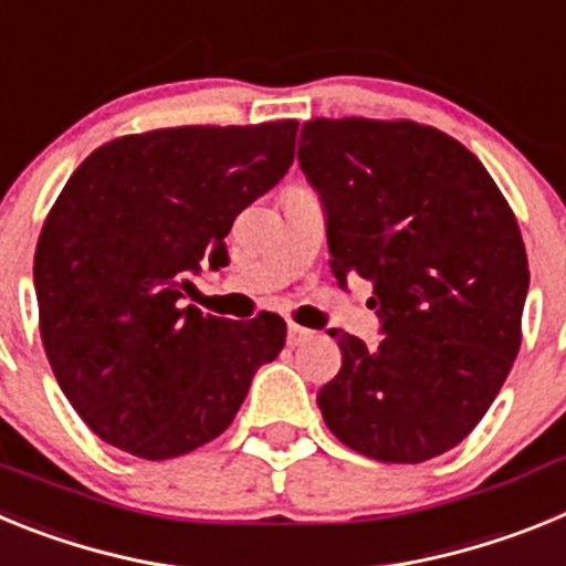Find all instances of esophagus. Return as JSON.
<instances>
[{"label":"esophagus","instance_id":"1","mask_svg":"<svg viewBox=\"0 0 566 566\" xmlns=\"http://www.w3.org/2000/svg\"><path fill=\"white\" fill-rule=\"evenodd\" d=\"M317 337V332H312V328H303L297 326V323H289V332H286V339L292 348H297V345H306L308 339Z\"/></svg>","mask_w":566,"mask_h":566}]
</instances>
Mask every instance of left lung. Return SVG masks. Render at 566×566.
Returning <instances> with one entry per match:
<instances>
[{"label":"left lung","instance_id":"obj_1","mask_svg":"<svg viewBox=\"0 0 566 566\" xmlns=\"http://www.w3.org/2000/svg\"><path fill=\"white\" fill-rule=\"evenodd\" d=\"M300 169L326 207L339 286L371 280L382 339L332 328L339 374L317 394L363 457L417 464L484 417L522 345L530 269L516 214L476 155L413 122L314 118Z\"/></svg>","mask_w":566,"mask_h":566}]
</instances>
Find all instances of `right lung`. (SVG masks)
Listing matches in <instances>:
<instances>
[{
	"mask_svg": "<svg viewBox=\"0 0 566 566\" xmlns=\"http://www.w3.org/2000/svg\"><path fill=\"white\" fill-rule=\"evenodd\" d=\"M297 122L172 127L90 153L50 209L33 258L50 368L90 431L142 459L221 437L260 365L286 345L277 314L181 308L203 263H229L238 212L294 161Z\"/></svg>",
	"mask_w": 566,
	"mask_h": 566,
	"instance_id": "right-lung-1",
	"label": "right lung"
}]
</instances>
